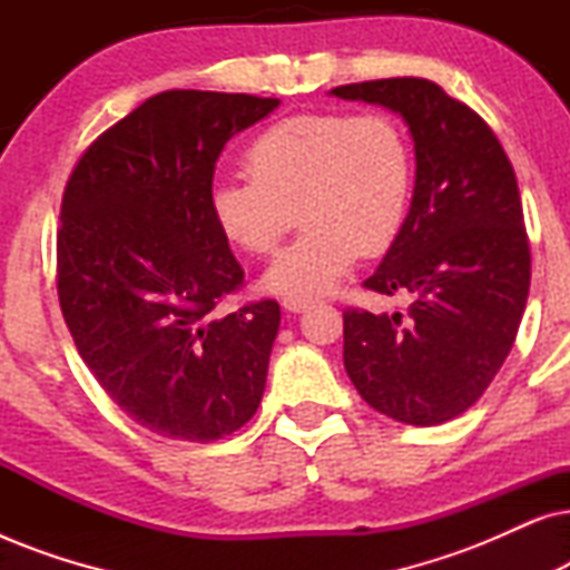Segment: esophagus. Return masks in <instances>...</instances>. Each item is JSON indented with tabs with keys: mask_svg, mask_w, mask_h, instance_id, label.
Here are the masks:
<instances>
[{
	"mask_svg": "<svg viewBox=\"0 0 570 570\" xmlns=\"http://www.w3.org/2000/svg\"><path fill=\"white\" fill-rule=\"evenodd\" d=\"M285 311H291V314H301V311H306L311 306L308 298H285L283 301Z\"/></svg>",
	"mask_w": 570,
	"mask_h": 570,
	"instance_id": "esophagus-1",
	"label": "esophagus"
}]
</instances>
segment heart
Listing matches in <instances>:
<instances>
[{"label":"heart","instance_id":"heart-1","mask_svg":"<svg viewBox=\"0 0 570 570\" xmlns=\"http://www.w3.org/2000/svg\"><path fill=\"white\" fill-rule=\"evenodd\" d=\"M246 181H217L209 215L246 254H269L293 209L306 233L277 254L264 287L285 298L334 291L357 254L376 256L407 220L415 160L386 114L316 111L272 124L246 147Z\"/></svg>","mask_w":570,"mask_h":570}]
</instances>
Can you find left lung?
I'll return each instance as SVG.
<instances>
[{"instance_id":"1","label":"left lung","mask_w":570,"mask_h":570,"mask_svg":"<svg viewBox=\"0 0 570 570\" xmlns=\"http://www.w3.org/2000/svg\"><path fill=\"white\" fill-rule=\"evenodd\" d=\"M332 96L400 114L417 163L400 238L363 283L412 303L407 314H342L345 371L381 415L446 423L501 371L527 308L532 254L517 174L493 129L423 77L340 85Z\"/></svg>"}]
</instances>
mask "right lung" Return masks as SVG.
Listing matches in <instances>:
<instances>
[{"label":"right lung","instance_id":"right-lung-1","mask_svg":"<svg viewBox=\"0 0 570 570\" xmlns=\"http://www.w3.org/2000/svg\"><path fill=\"white\" fill-rule=\"evenodd\" d=\"M277 98L166 90L106 129L69 176L57 291L77 353L147 431L209 443L259 407L277 301L220 314L244 269L209 215L225 142Z\"/></svg>","mask_w":570,"mask_h":570}]
</instances>
